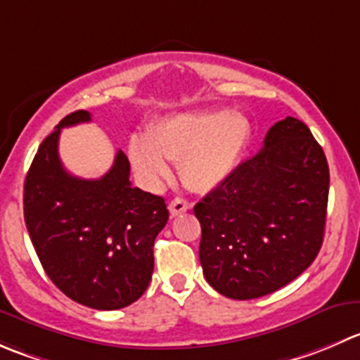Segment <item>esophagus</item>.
I'll use <instances>...</instances> for the list:
<instances>
[{
	"label": "esophagus",
	"mask_w": 360,
	"mask_h": 360,
	"mask_svg": "<svg viewBox=\"0 0 360 360\" xmlns=\"http://www.w3.org/2000/svg\"><path fill=\"white\" fill-rule=\"evenodd\" d=\"M190 207H191L190 202H186L184 198H179V197L174 198V200L169 204V211L172 216L183 214V212H186Z\"/></svg>",
	"instance_id": "obj_1"
}]
</instances>
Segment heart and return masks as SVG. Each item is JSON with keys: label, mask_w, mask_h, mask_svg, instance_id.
Masks as SVG:
<instances>
[{"label": "heart", "mask_w": 360, "mask_h": 360, "mask_svg": "<svg viewBox=\"0 0 360 360\" xmlns=\"http://www.w3.org/2000/svg\"><path fill=\"white\" fill-rule=\"evenodd\" d=\"M250 135V124L239 112L200 110L160 120L148 139L130 142V160L148 184H158L170 174L169 162H181L184 183L197 191L214 190L232 174Z\"/></svg>", "instance_id": "b5f03b06"}]
</instances>
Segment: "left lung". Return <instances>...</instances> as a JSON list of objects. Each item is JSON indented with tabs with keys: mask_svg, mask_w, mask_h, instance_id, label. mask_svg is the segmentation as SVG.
<instances>
[{
	"mask_svg": "<svg viewBox=\"0 0 360 360\" xmlns=\"http://www.w3.org/2000/svg\"><path fill=\"white\" fill-rule=\"evenodd\" d=\"M327 198L323 149L302 121H278L264 148L193 207L207 283L239 301L290 283L322 248Z\"/></svg>",
	"mask_w": 360,
	"mask_h": 360,
	"instance_id": "obj_1",
	"label": "left lung"
}]
</instances>
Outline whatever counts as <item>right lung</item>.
I'll return each mask as SVG.
<instances>
[{
	"mask_svg": "<svg viewBox=\"0 0 360 360\" xmlns=\"http://www.w3.org/2000/svg\"><path fill=\"white\" fill-rule=\"evenodd\" d=\"M89 121L87 110H75L44 139L24 183V221L52 283L79 304L110 311L148 288L169 209L162 197L131 186L121 151L100 179L66 172L58 153L61 128Z\"/></svg>",
	"mask_w": 360,
	"mask_h": 360,
	"instance_id": "right-lung-1",
	"label": "right lung"
}]
</instances>
